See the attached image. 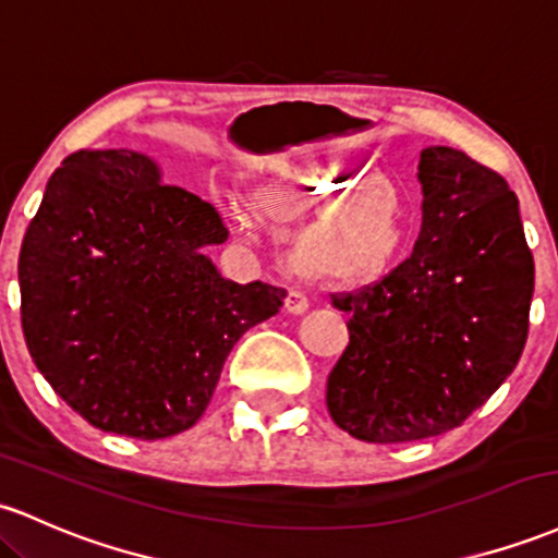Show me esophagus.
I'll return each instance as SVG.
<instances>
[{"mask_svg":"<svg viewBox=\"0 0 558 558\" xmlns=\"http://www.w3.org/2000/svg\"><path fill=\"white\" fill-rule=\"evenodd\" d=\"M283 307H286V312H289V315H304V312L310 310V302H307V296H304L302 291H289V293H286Z\"/></svg>","mask_w":558,"mask_h":558,"instance_id":"obj_1","label":"esophagus"}]
</instances>
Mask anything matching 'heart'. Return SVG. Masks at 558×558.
<instances>
[{"label":"heart","instance_id":"obj_1","mask_svg":"<svg viewBox=\"0 0 558 558\" xmlns=\"http://www.w3.org/2000/svg\"><path fill=\"white\" fill-rule=\"evenodd\" d=\"M352 161L283 156L251 204L269 225L311 217L293 235L291 262L320 280H368L381 275L405 243L408 206L389 180Z\"/></svg>","mask_w":558,"mask_h":558}]
</instances>
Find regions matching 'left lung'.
I'll list each match as a JSON object with an SVG mask.
<instances>
[{
    "label": "left lung",
    "instance_id": "1",
    "mask_svg": "<svg viewBox=\"0 0 558 558\" xmlns=\"http://www.w3.org/2000/svg\"><path fill=\"white\" fill-rule=\"evenodd\" d=\"M418 180L413 254L376 283L330 296L349 315V344L328 376V413L363 442L461 426L527 344L535 262L513 190L445 145L421 150Z\"/></svg>",
    "mask_w": 558,
    "mask_h": 558
}]
</instances>
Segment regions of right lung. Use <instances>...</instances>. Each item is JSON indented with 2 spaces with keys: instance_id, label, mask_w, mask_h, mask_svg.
<instances>
[{
  "instance_id": "obj_1",
  "label": "right lung",
  "mask_w": 558,
  "mask_h": 558,
  "mask_svg": "<svg viewBox=\"0 0 558 558\" xmlns=\"http://www.w3.org/2000/svg\"><path fill=\"white\" fill-rule=\"evenodd\" d=\"M217 209L137 150H78L54 169L17 259L36 368L102 432L163 439L198 424L235 341L283 307L232 283L206 248Z\"/></svg>"
}]
</instances>
